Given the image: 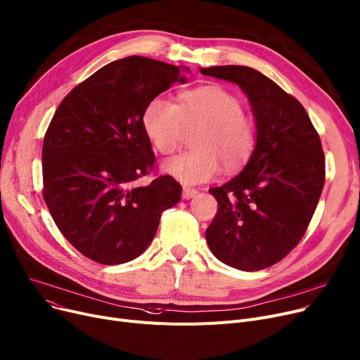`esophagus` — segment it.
<instances>
[{
    "label": "esophagus",
    "mask_w": 360,
    "mask_h": 360,
    "mask_svg": "<svg viewBox=\"0 0 360 360\" xmlns=\"http://www.w3.org/2000/svg\"><path fill=\"white\" fill-rule=\"evenodd\" d=\"M198 191L197 190H193V188H184L182 190V198L184 200H191L194 197H197Z\"/></svg>",
    "instance_id": "obj_1"
}]
</instances>
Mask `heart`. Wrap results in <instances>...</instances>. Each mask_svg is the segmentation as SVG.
<instances>
[{"mask_svg": "<svg viewBox=\"0 0 360 360\" xmlns=\"http://www.w3.org/2000/svg\"><path fill=\"white\" fill-rule=\"evenodd\" d=\"M147 137L162 155H172L185 131L200 128L193 141L194 151L163 162V172L184 185L214 179L221 166L242 167L255 147V125L243 112L240 99L217 84L182 91L176 103L165 98L151 99L143 112Z\"/></svg>", "mask_w": 360, "mask_h": 360, "instance_id": "b5f03b06", "label": "heart"}]
</instances>
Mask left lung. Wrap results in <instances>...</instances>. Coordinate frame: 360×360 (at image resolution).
<instances>
[{"mask_svg": "<svg viewBox=\"0 0 360 360\" xmlns=\"http://www.w3.org/2000/svg\"><path fill=\"white\" fill-rule=\"evenodd\" d=\"M248 98L257 139L242 172L210 188L219 210L205 231L213 255L242 271L267 269L305 235L326 181V159L305 108L271 79L243 65L200 68Z\"/></svg>", "mask_w": 360, "mask_h": 360, "instance_id": "1", "label": "left lung"}]
</instances>
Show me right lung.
Listing matches in <instances>:
<instances>
[{
  "label": "right lung",
  "mask_w": 360,
  "mask_h": 360,
  "mask_svg": "<svg viewBox=\"0 0 360 360\" xmlns=\"http://www.w3.org/2000/svg\"><path fill=\"white\" fill-rule=\"evenodd\" d=\"M146 56L113 61L74 87L56 109L42 148L44 198L61 233L84 257L105 266L141 255L160 216L181 200L169 175L136 181L155 165L143 127L147 103L181 71Z\"/></svg>",
  "instance_id": "1"
}]
</instances>
